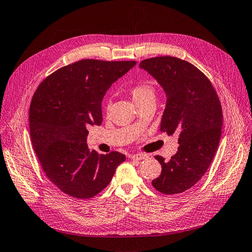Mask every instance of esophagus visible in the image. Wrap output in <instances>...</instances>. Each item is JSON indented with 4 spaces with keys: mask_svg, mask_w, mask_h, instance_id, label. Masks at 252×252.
<instances>
[{
    "mask_svg": "<svg viewBox=\"0 0 252 252\" xmlns=\"http://www.w3.org/2000/svg\"><path fill=\"white\" fill-rule=\"evenodd\" d=\"M147 157H148V156H147L146 154H140V153L131 155V159H134V160H143V159H145V158H147Z\"/></svg>",
    "mask_w": 252,
    "mask_h": 252,
    "instance_id": "obj_1",
    "label": "esophagus"
}]
</instances>
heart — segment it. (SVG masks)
<instances>
[{"label":"heart","instance_id":"heart-1","mask_svg":"<svg viewBox=\"0 0 252 252\" xmlns=\"http://www.w3.org/2000/svg\"><path fill=\"white\" fill-rule=\"evenodd\" d=\"M135 104L143 103L151 99H155L154 89L148 84H137L131 87L129 91Z\"/></svg>","mask_w":252,"mask_h":252}]
</instances>
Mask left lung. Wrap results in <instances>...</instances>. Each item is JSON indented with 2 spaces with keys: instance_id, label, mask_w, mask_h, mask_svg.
I'll return each mask as SVG.
<instances>
[{
  "instance_id": "1",
  "label": "left lung",
  "mask_w": 252,
  "mask_h": 252,
  "mask_svg": "<svg viewBox=\"0 0 252 252\" xmlns=\"http://www.w3.org/2000/svg\"><path fill=\"white\" fill-rule=\"evenodd\" d=\"M163 89L166 97L160 131L178 135L177 153L169 161L155 156L161 174L152 181L164 194L184 192L206 174L217 151L222 108L209 78L194 65L175 57H156L139 63Z\"/></svg>"
}]
</instances>
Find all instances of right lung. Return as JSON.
Returning <instances> with one entry per match:
<instances>
[{
    "label": "right lung",
    "mask_w": 252,
    "mask_h": 252,
    "mask_svg": "<svg viewBox=\"0 0 252 252\" xmlns=\"http://www.w3.org/2000/svg\"><path fill=\"white\" fill-rule=\"evenodd\" d=\"M135 65L82 60L58 69L37 88L29 114L32 145L45 175L64 193L95 196L125 161L116 151L104 155L90 150L88 126L102 123L106 91Z\"/></svg>",
    "instance_id": "obj_1"
}]
</instances>
